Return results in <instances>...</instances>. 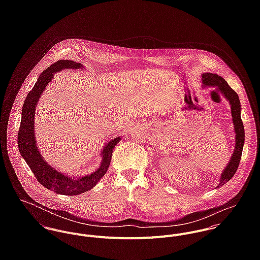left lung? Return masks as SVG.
<instances>
[{
	"label": "left lung",
	"mask_w": 260,
	"mask_h": 260,
	"mask_svg": "<svg viewBox=\"0 0 260 260\" xmlns=\"http://www.w3.org/2000/svg\"><path fill=\"white\" fill-rule=\"evenodd\" d=\"M202 83H203L202 85L203 88L213 87V88H216L219 92H221L223 96L227 99V101L231 106V116H232V121L234 125V131H235V148L229 163L223 170L221 177H220V182L218 184L219 187V186L224 185L233 177L241 159L242 149L244 145V126L240 116L241 105H240V101L237 93L227 84V82L223 79L222 77L218 75L212 74V73H205L202 75Z\"/></svg>",
	"instance_id": "obj_1"
}]
</instances>
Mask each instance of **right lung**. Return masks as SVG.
Listing matches in <instances>:
<instances>
[{
	"label": "right lung",
	"instance_id": "obj_1",
	"mask_svg": "<svg viewBox=\"0 0 260 260\" xmlns=\"http://www.w3.org/2000/svg\"><path fill=\"white\" fill-rule=\"evenodd\" d=\"M83 68L82 64L69 60H60L48 67L40 75L35 86L27 95L22 108V119L18 133V147L21 156L25 159L30 169L34 173L40 184L50 189L57 194L63 195H79L88 190H91L98 181L106 174L111 162L113 149L121 140L120 137H116L109 141L103 151L102 162L100 167L92 174L82 177H69L53 167H51L42 157L37 147L35 131H34V119L37 107L38 101L46 89L47 85L52 81L54 74L64 69H80Z\"/></svg>",
	"mask_w": 260,
	"mask_h": 260
}]
</instances>
